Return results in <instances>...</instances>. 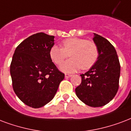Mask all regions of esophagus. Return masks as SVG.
I'll return each mask as SVG.
<instances>
[{
  "label": "esophagus",
  "mask_w": 131,
  "mask_h": 131,
  "mask_svg": "<svg viewBox=\"0 0 131 131\" xmlns=\"http://www.w3.org/2000/svg\"><path fill=\"white\" fill-rule=\"evenodd\" d=\"M72 76V75L71 74H68V73H66L65 74V78H70V77Z\"/></svg>",
  "instance_id": "esophagus-1"
}]
</instances>
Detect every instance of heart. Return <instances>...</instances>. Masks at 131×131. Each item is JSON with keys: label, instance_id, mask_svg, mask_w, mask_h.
Instances as JSON below:
<instances>
[{"label": "heart", "instance_id": "obj_1", "mask_svg": "<svg viewBox=\"0 0 131 131\" xmlns=\"http://www.w3.org/2000/svg\"><path fill=\"white\" fill-rule=\"evenodd\" d=\"M62 48L54 45L49 50V56L53 63L61 64L69 56L71 58L60 67L64 72L72 73L81 68L88 70L96 63L99 58L98 47L95 42L80 38H70L64 40Z\"/></svg>", "mask_w": 131, "mask_h": 131}]
</instances>
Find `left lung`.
<instances>
[{
  "label": "left lung",
  "mask_w": 131,
  "mask_h": 131,
  "mask_svg": "<svg viewBox=\"0 0 131 131\" xmlns=\"http://www.w3.org/2000/svg\"><path fill=\"white\" fill-rule=\"evenodd\" d=\"M93 41L99 49L96 63L84 74L75 89L82 102L92 107H100L111 101L119 89L120 64L116 50L108 40L94 34Z\"/></svg>",
  "instance_id": "1"
}]
</instances>
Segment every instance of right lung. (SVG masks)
Here are the masks:
<instances>
[{"label":"right lung","mask_w":131,"mask_h":131,"mask_svg":"<svg viewBox=\"0 0 131 131\" xmlns=\"http://www.w3.org/2000/svg\"><path fill=\"white\" fill-rule=\"evenodd\" d=\"M54 36L40 32L16 47L10 65L13 89L26 105L38 108L49 103L64 78L49 56Z\"/></svg>","instance_id":"1"}]
</instances>
